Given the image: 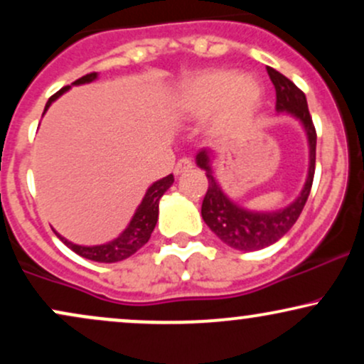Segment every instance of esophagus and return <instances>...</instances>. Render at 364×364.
I'll return each instance as SVG.
<instances>
[{"instance_id":"34e87169","label":"esophagus","mask_w":364,"mask_h":364,"mask_svg":"<svg viewBox=\"0 0 364 364\" xmlns=\"http://www.w3.org/2000/svg\"><path fill=\"white\" fill-rule=\"evenodd\" d=\"M191 168H193V162H191V159L183 157V159H179V161H178L176 168H174V173L183 174V173H186V171H190Z\"/></svg>"}]
</instances>
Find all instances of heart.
<instances>
[{"label":"heart","mask_w":364,"mask_h":364,"mask_svg":"<svg viewBox=\"0 0 364 364\" xmlns=\"http://www.w3.org/2000/svg\"><path fill=\"white\" fill-rule=\"evenodd\" d=\"M262 101L263 87L255 75L207 70L183 83L174 106L186 118L208 114V129L214 135L231 136L252 124Z\"/></svg>","instance_id":"obj_1"}]
</instances>
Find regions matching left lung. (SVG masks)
Instances as JSON below:
<instances>
[{
    "mask_svg": "<svg viewBox=\"0 0 364 364\" xmlns=\"http://www.w3.org/2000/svg\"><path fill=\"white\" fill-rule=\"evenodd\" d=\"M270 80L275 87V109L279 112H286L292 118L299 119L306 132L308 145H310V168H308V178L304 183L301 193L298 198L287 205L286 208L275 212H253L246 210L232 202L228 195L220 190L219 183L212 174L210 159L212 152L207 149H202L196 154V166L205 169L208 179V190L202 203V217L205 224L210 228V231L224 241L225 245L241 252H255L262 250L265 246L274 245L286 235L287 231L294 225L301 214L304 203L310 196L313 176H315V156H316V132L313 127V121L308 111L306 95L303 90L292 83L289 78L284 77L277 70L267 66Z\"/></svg>",
    "mask_w": 364,
    "mask_h": 364,
    "instance_id": "1",
    "label": "left lung"
}]
</instances>
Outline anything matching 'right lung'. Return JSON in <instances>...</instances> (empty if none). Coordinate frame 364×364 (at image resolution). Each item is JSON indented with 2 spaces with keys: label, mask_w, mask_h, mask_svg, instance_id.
Instances as JSON below:
<instances>
[{
  "label": "right lung",
  "mask_w": 364,
  "mask_h": 364,
  "mask_svg": "<svg viewBox=\"0 0 364 364\" xmlns=\"http://www.w3.org/2000/svg\"><path fill=\"white\" fill-rule=\"evenodd\" d=\"M95 78H97V73H87L85 77L75 80L72 85H82V83L94 82ZM68 89L70 85L63 87L61 90H58L56 94L53 95V97H49V101L44 107V112L48 111V107ZM173 183H174L173 174H169V176L159 179V181L154 183V185L147 190V193H145L144 200H141L139 208L135 210V214H133L132 220H129V224L127 225V229H124L118 237H114V240L109 241V243L95 245V246H82L65 240V237L58 235V232L56 235L70 250H73L75 253L80 255L83 258H87V260H94L101 263H114V262L124 260V258L132 257L133 253L139 252L141 246L150 240V235H152L154 228H156L157 224L159 200H161V196L169 190V186L173 185Z\"/></svg>",
  "instance_id": "obj_1"
}]
</instances>
